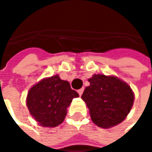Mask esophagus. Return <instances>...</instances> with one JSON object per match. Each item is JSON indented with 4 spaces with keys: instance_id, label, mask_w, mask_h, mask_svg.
Instances as JSON below:
<instances>
[{
    "instance_id": "esophagus-1",
    "label": "esophagus",
    "mask_w": 152,
    "mask_h": 152,
    "mask_svg": "<svg viewBox=\"0 0 152 152\" xmlns=\"http://www.w3.org/2000/svg\"><path fill=\"white\" fill-rule=\"evenodd\" d=\"M77 92H78L79 96H82V94H83V88H82V89L78 90V91H77Z\"/></svg>"
}]
</instances>
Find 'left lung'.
I'll return each instance as SVG.
<instances>
[{
  "instance_id": "1",
  "label": "left lung",
  "mask_w": 152,
  "mask_h": 152,
  "mask_svg": "<svg viewBox=\"0 0 152 152\" xmlns=\"http://www.w3.org/2000/svg\"><path fill=\"white\" fill-rule=\"evenodd\" d=\"M82 99L90 110L92 121L107 129L121 123L130 112L133 91L126 83L114 76L94 75L88 80Z\"/></svg>"
}]
</instances>
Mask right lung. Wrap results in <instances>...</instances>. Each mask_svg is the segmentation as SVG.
I'll use <instances>...</instances> for the list:
<instances>
[{
    "instance_id": "1",
    "label": "right lung",
    "mask_w": 152,
    "mask_h": 152,
    "mask_svg": "<svg viewBox=\"0 0 152 152\" xmlns=\"http://www.w3.org/2000/svg\"><path fill=\"white\" fill-rule=\"evenodd\" d=\"M79 97L69 82L58 75L43 79L31 88L27 106L32 117L43 127H56L67 114V107L74 98Z\"/></svg>"
}]
</instances>
